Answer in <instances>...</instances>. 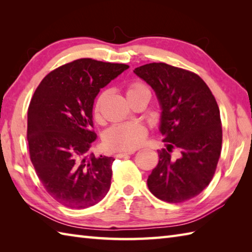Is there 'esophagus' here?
Returning <instances> with one entry per match:
<instances>
[{
    "mask_svg": "<svg viewBox=\"0 0 252 252\" xmlns=\"http://www.w3.org/2000/svg\"><path fill=\"white\" fill-rule=\"evenodd\" d=\"M134 153H135V151H131V152H119V153L116 154V157H117V158H122V157H125V156H127V155H132V154H134Z\"/></svg>",
    "mask_w": 252,
    "mask_h": 252,
    "instance_id": "1",
    "label": "esophagus"
}]
</instances>
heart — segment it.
I'll use <instances>...</instances> for the list:
<instances>
[{"label":"heart","mask_w":252,"mask_h":252,"mask_svg":"<svg viewBox=\"0 0 252 252\" xmlns=\"http://www.w3.org/2000/svg\"><path fill=\"white\" fill-rule=\"evenodd\" d=\"M143 92H149V89L140 81L127 85L126 95L131 98ZM104 93L96 98L93 106V116L96 121L100 120V108L104 100ZM147 136V130L140 122H123L111 126L104 134L105 146L111 151L131 152L140 147Z\"/></svg>","instance_id":"heart-1"}]
</instances>
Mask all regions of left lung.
<instances>
[{
	"label": "left lung",
	"mask_w": 252,
	"mask_h": 252,
	"mask_svg": "<svg viewBox=\"0 0 252 252\" xmlns=\"http://www.w3.org/2000/svg\"><path fill=\"white\" fill-rule=\"evenodd\" d=\"M134 72L151 85L162 108L160 132L167 148L147 185L160 200L179 203L199 195L216 173L222 149L220 109L203 80L189 70L152 63ZM180 153L174 159V149Z\"/></svg>",
	"instance_id": "1"
}]
</instances>
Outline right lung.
<instances>
[{
  "instance_id": "right-lung-1",
  "label": "right lung",
  "mask_w": 252,
  "mask_h": 252,
  "mask_svg": "<svg viewBox=\"0 0 252 252\" xmlns=\"http://www.w3.org/2000/svg\"><path fill=\"white\" fill-rule=\"evenodd\" d=\"M127 68L80 58L46 74L32 96L30 159L45 190L63 206H94L109 190L115 159L89 155L96 140L92 110L99 90Z\"/></svg>"
}]
</instances>
